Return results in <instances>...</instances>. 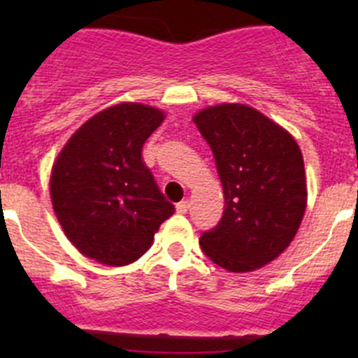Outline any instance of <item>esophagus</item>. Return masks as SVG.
<instances>
[{"instance_id":"1","label":"esophagus","mask_w":358,"mask_h":358,"mask_svg":"<svg viewBox=\"0 0 358 358\" xmlns=\"http://www.w3.org/2000/svg\"><path fill=\"white\" fill-rule=\"evenodd\" d=\"M187 211H189V201H182L176 204V213H180V215H185Z\"/></svg>"}]
</instances>
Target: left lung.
Here are the masks:
<instances>
[{
  "mask_svg": "<svg viewBox=\"0 0 358 358\" xmlns=\"http://www.w3.org/2000/svg\"><path fill=\"white\" fill-rule=\"evenodd\" d=\"M223 185L225 211L201 236L204 255L229 272H251L291 244L306 208L305 164L289 133L243 103L194 115Z\"/></svg>",
  "mask_w": 358,
  "mask_h": 358,
  "instance_id": "left-lung-1",
  "label": "left lung"
}]
</instances>
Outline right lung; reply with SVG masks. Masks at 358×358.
Listing matches in <instances>:
<instances>
[{"label":"right lung","instance_id":"add662e5","mask_svg":"<svg viewBox=\"0 0 358 358\" xmlns=\"http://www.w3.org/2000/svg\"><path fill=\"white\" fill-rule=\"evenodd\" d=\"M164 114L117 103L86 121L57 157L50 180L55 215L67 239L109 266L136 262L175 213L142 157Z\"/></svg>","mask_w":358,"mask_h":358}]
</instances>
